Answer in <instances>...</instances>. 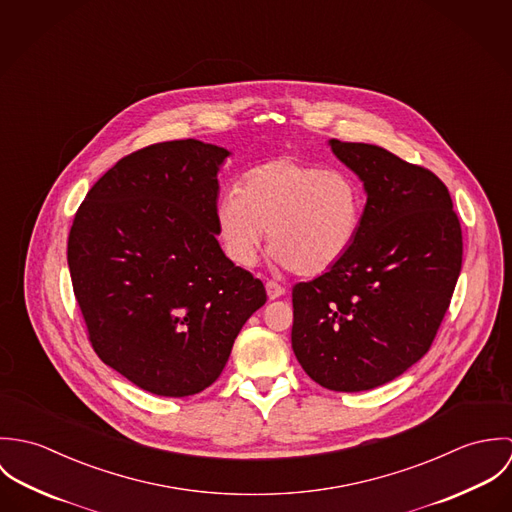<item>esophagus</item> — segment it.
I'll use <instances>...</instances> for the list:
<instances>
[{"label":"esophagus","instance_id":"esophagus-1","mask_svg":"<svg viewBox=\"0 0 512 512\" xmlns=\"http://www.w3.org/2000/svg\"><path fill=\"white\" fill-rule=\"evenodd\" d=\"M266 293H268V297L270 299H278V297H282L284 293H286V288L284 286H280L278 282H266Z\"/></svg>","mask_w":512,"mask_h":512}]
</instances>
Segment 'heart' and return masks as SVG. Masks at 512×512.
Segmentation results:
<instances>
[{
  "label": "heart",
  "mask_w": 512,
  "mask_h": 512,
  "mask_svg": "<svg viewBox=\"0 0 512 512\" xmlns=\"http://www.w3.org/2000/svg\"><path fill=\"white\" fill-rule=\"evenodd\" d=\"M365 207V189L351 173L284 155L250 169L240 191H226L215 220L234 264L252 266L268 230L276 262L299 276H319L351 252Z\"/></svg>",
  "instance_id": "b5f03b06"
}]
</instances>
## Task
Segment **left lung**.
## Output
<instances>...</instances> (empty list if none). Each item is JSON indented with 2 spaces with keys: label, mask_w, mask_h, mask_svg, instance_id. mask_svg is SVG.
Returning a JSON list of instances; mask_svg holds the SVG:
<instances>
[{
  "label": "left lung",
  "mask_w": 512,
  "mask_h": 512,
  "mask_svg": "<svg viewBox=\"0 0 512 512\" xmlns=\"http://www.w3.org/2000/svg\"><path fill=\"white\" fill-rule=\"evenodd\" d=\"M365 187L351 252L293 286L292 349L335 392L382 386L432 347L455 290L463 240L447 187L384 147L329 140Z\"/></svg>",
  "instance_id": "obj_1"
}]
</instances>
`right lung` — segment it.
<instances>
[{"mask_svg":"<svg viewBox=\"0 0 512 512\" xmlns=\"http://www.w3.org/2000/svg\"><path fill=\"white\" fill-rule=\"evenodd\" d=\"M224 147L175 140L120 159L88 191L69 234V270L92 349L157 396L211 386L264 284L217 240Z\"/></svg>","mask_w":512,"mask_h":512,"instance_id":"right-lung-1","label":"right lung"}]
</instances>
